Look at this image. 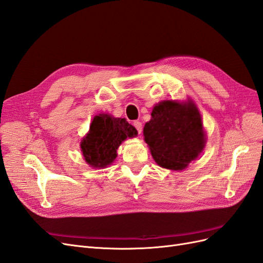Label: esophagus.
Returning <instances> with one entry per match:
<instances>
[{"mask_svg":"<svg viewBox=\"0 0 263 263\" xmlns=\"http://www.w3.org/2000/svg\"><path fill=\"white\" fill-rule=\"evenodd\" d=\"M134 127L135 128L137 129V132H138V134H141V129H142V125H141V123L140 122H138V121H136V122H134Z\"/></svg>","mask_w":263,"mask_h":263,"instance_id":"1","label":"esophagus"}]
</instances>
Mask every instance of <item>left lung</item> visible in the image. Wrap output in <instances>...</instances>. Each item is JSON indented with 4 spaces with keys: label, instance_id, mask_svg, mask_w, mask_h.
Returning a JSON list of instances; mask_svg holds the SVG:
<instances>
[{
    "label": "left lung",
    "instance_id": "8db88e82",
    "mask_svg": "<svg viewBox=\"0 0 263 263\" xmlns=\"http://www.w3.org/2000/svg\"><path fill=\"white\" fill-rule=\"evenodd\" d=\"M144 136L155 161L170 170L185 169L206 142L202 117L192 100L159 102L144 127Z\"/></svg>",
    "mask_w": 263,
    "mask_h": 263
}]
</instances>
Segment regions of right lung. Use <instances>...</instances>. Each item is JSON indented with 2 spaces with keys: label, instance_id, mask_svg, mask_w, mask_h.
Wrapping results in <instances>:
<instances>
[{
  "label": "right lung",
  "instance_id": "obj_1",
  "mask_svg": "<svg viewBox=\"0 0 263 263\" xmlns=\"http://www.w3.org/2000/svg\"><path fill=\"white\" fill-rule=\"evenodd\" d=\"M137 134L136 128L126 118L108 114L97 115L80 144L85 162L92 168H106L117 157L119 145L127 137H136Z\"/></svg>",
  "mask_w": 263,
  "mask_h": 263
}]
</instances>
